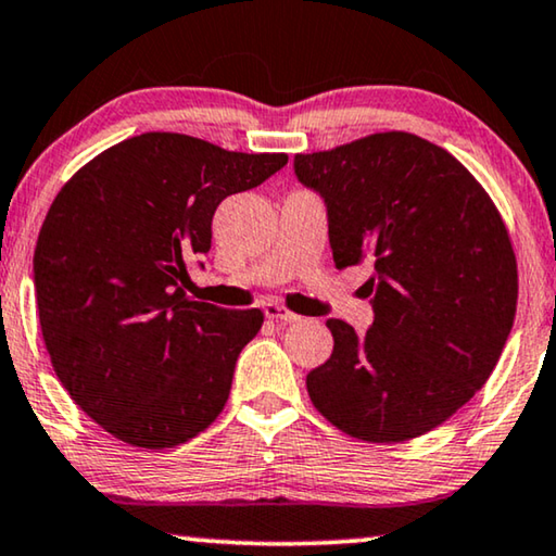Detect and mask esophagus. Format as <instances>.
<instances>
[{
  "mask_svg": "<svg viewBox=\"0 0 556 556\" xmlns=\"http://www.w3.org/2000/svg\"><path fill=\"white\" fill-rule=\"evenodd\" d=\"M263 313H265V318L276 320V324H298V320H301V316H298V313L288 311L286 305H280V303H265L263 305Z\"/></svg>",
  "mask_w": 556,
  "mask_h": 556,
  "instance_id": "34e87169",
  "label": "esophagus"
}]
</instances>
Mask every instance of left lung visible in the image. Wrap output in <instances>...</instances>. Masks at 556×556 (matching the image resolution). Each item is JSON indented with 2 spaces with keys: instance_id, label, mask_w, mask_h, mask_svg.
<instances>
[{
  "instance_id": "obj_1",
  "label": "left lung",
  "mask_w": 556,
  "mask_h": 556,
  "mask_svg": "<svg viewBox=\"0 0 556 556\" xmlns=\"http://www.w3.org/2000/svg\"><path fill=\"white\" fill-rule=\"evenodd\" d=\"M293 167L324 198L336 268H374L371 328L326 320L333 353L305 376L313 406L374 444L437 429L486 383L511 331L519 280L502 215L454 155L412 132Z\"/></svg>"
}]
</instances>
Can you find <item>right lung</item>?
<instances>
[{
  "mask_svg": "<svg viewBox=\"0 0 556 556\" xmlns=\"http://www.w3.org/2000/svg\"><path fill=\"white\" fill-rule=\"evenodd\" d=\"M286 163L283 152L144 132L58 192L35 248L39 326L72 401L115 439L173 448L223 412L263 313L192 301L182 283L211 251L215 207Z\"/></svg>",
  "mask_w": 556,
  "mask_h": 556,
  "instance_id": "right-lung-1",
  "label": "right lung"
}]
</instances>
